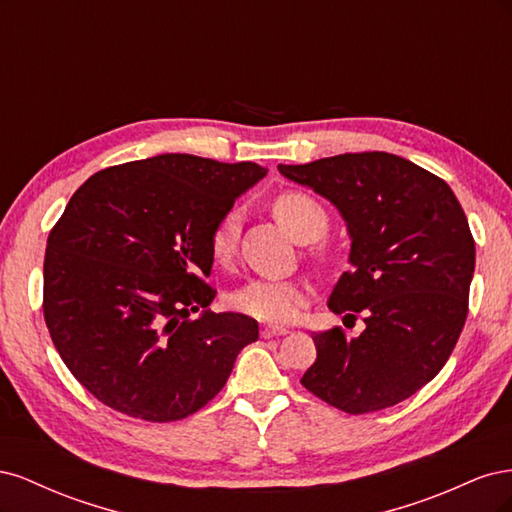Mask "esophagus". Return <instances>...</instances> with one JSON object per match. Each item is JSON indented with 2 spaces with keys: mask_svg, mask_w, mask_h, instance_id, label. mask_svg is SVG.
I'll return each mask as SVG.
<instances>
[{
  "mask_svg": "<svg viewBox=\"0 0 512 512\" xmlns=\"http://www.w3.org/2000/svg\"><path fill=\"white\" fill-rule=\"evenodd\" d=\"M288 331L284 329V327H262V331H260V335L265 337V339H269V337H275V335H286Z\"/></svg>",
  "mask_w": 512,
  "mask_h": 512,
  "instance_id": "1",
  "label": "esophagus"
}]
</instances>
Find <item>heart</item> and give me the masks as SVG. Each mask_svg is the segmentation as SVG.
I'll list each match as a JSON object with an SVG mask.
<instances>
[{
    "label": "heart",
    "mask_w": 512,
    "mask_h": 512,
    "mask_svg": "<svg viewBox=\"0 0 512 512\" xmlns=\"http://www.w3.org/2000/svg\"><path fill=\"white\" fill-rule=\"evenodd\" d=\"M273 213L297 241H314L329 226L318 200L303 192H284L273 200ZM239 211H226L211 230V256L220 265L232 260L239 243ZM307 288L290 280H254L232 294V307L260 322L286 324L299 316Z\"/></svg>",
    "instance_id": "b5f03b06"
}]
</instances>
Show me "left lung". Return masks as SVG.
Listing matches in <instances>:
<instances>
[{"instance_id":"obj_1","label":"left lung","mask_w":512,"mask_h":512,"mask_svg":"<svg viewBox=\"0 0 512 512\" xmlns=\"http://www.w3.org/2000/svg\"><path fill=\"white\" fill-rule=\"evenodd\" d=\"M337 207L350 235V271L329 309L365 331L314 333L316 363L301 384L348 414L391 408L438 376L468 316L474 239L448 183L384 151L277 166Z\"/></svg>"}]
</instances>
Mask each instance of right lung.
<instances>
[{
	"mask_svg": "<svg viewBox=\"0 0 512 512\" xmlns=\"http://www.w3.org/2000/svg\"><path fill=\"white\" fill-rule=\"evenodd\" d=\"M265 175L254 162L162 153L104 168L72 194L46 241L42 307L59 356L104 406L168 423L222 391L258 322L209 309L211 230Z\"/></svg>",
	"mask_w": 512,
	"mask_h": 512,
	"instance_id": "right-lung-1",
	"label": "right lung"
}]
</instances>
